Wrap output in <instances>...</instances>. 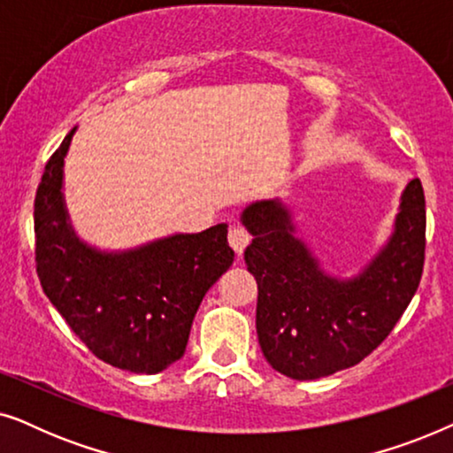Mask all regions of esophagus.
<instances>
[{
  "instance_id": "obj_1",
  "label": "esophagus",
  "mask_w": 453,
  "mask_h": 453,
  "mask_svg": "<svg viewBox=\"0 0 453 453\" xmlns=\"http://www.w3.org/2000/svg\"><path fill=\"white\" fill-rule=\"evenodd\" d=\"M250 241H251V234L245 226H231V228H228V245H231L233 250L237 251V256L243 253L245 247L250 245Z\"/></svg>"
}]
</instances>
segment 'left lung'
Returning a JSON list of instances; mask_svg holds the SVG:
<instances>
[{"mask_svg":"<svg viewBox=\"0 0 453 453\" xmlns=\"http://www.w3.org/2000/svg\"><path fill=\"white\" fill-rule=\"evenodd\" d=\"M253 241L245 264L257 282L256 327L264 357L293 380H318L369 357L398 324L425 265L426 210L420 179L402 194L386 250L352 280H334L293 237L278 200L243 212Z\"/></svg>","mask_w":453,"mask_h":453,"instance_id":"left-lung-1","label":"left lung"}]
</instances>
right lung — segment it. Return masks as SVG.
Instances as JSON below:
<instances>
[{
    "mask_svg": "<svg viewBox=\"0 0 453 453\" xmlns=\"http://www.w3.org/2000/svg\"><path fill=\"white\" fill-rule=\"evenodd\" d=\"M73 132L47 160L36 189V274L49 301L101 361L132 373H158L183 357L203 295L233 264L226 225L115 256L80 243L61 200V169Z\"/></svg>",
    "mask_w": 453,
    "mask_h": 453,
    "instance_id": "right-lung-1",
    "label": "right lung"
}]
</instances>
